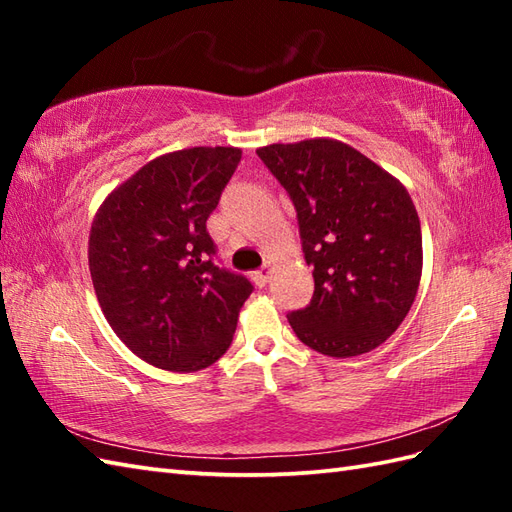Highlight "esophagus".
<instances>
[{
  "label": "esophagus",
  "instance_id": "34e87169",
  "mask_svg": "<svg viewBox=\"0 0 512 512\" xmlns=\"http://www.w3.org/2000/svg\"><path fill=\"white\" fill-rule=\"evenodd\" d=\"M268 279H270V266L259 268L257 273H253V281H255V284H257L259 288H264V286L268 284Z\"/></svg>",
  "mask_w": 512,
  "mask_h": 512
}]
</instances>
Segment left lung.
Masks as SVG:
<instances>
[{
    "mask_svg": "<svg viewBox=\"0 0 512 512\" xmlns=\"http://www.w3.org/2000/svg\"><path fill=\"white\" fill-rule=\"evenodd\" d=\"M297 209L314 295L288 314L312 350L347 358L385 343L416 299L422 231L402 184L332 138L257 149Z\"/></svg>",
    "mask_w": 512,
    "mask_h": 512,
    "instance_id": "obj_1",
    "label": "left lung"
}]
</instances>
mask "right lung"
Here are the masks:
<instances>
[{"label": "right lung", "mask_w": 512, "mask_h": 512, "mask_svg": "<svg viewBox=\"0 0 512 512\" xmlns=\"http://www.w3.org/2000/svg\"><path fill=\"white\" fill-rule=\"evenodd\" d=\"M239 160L237 147L165 154L116 187L94 217L96 299L118 339L149 365L198 372L233 341L253 284L215 262L206 220Z\"/></svg>", "instance_id": "1"}]
</instances>
